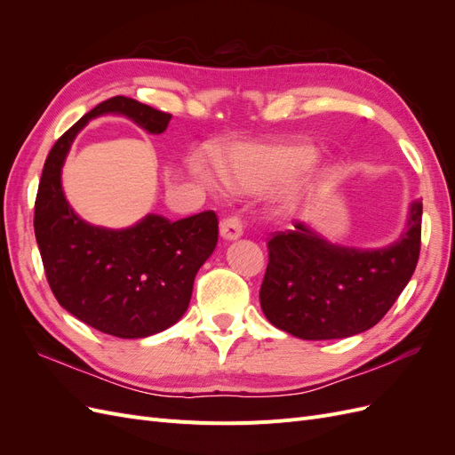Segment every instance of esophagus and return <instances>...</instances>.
<instances>
[{
  "mask_svg": "<svg viewBox=\"0 0 455 455\" xmlns=\"http://www.w3.org/2000/svg\"><path fill=\"white\" fill-rule=\"evenodd\" d=\"M220 235H222L226 241L239 239L243 235V222L239 216H228L220 222Z\"/></svg>",
  "mask_w": 455,
  "mask_h": 455,
  "instance_id": "1",
  "label": "esophagus"
}]
</instances>
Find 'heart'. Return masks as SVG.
Returning <instances> with one entry per match:
<instances>
[{"label":"heart","mask_w":455,"mask_h":455,"mask_svg":"<svg viewBox=\"0 0 455 455\" xmlns=\"http://www.w3.org/2000/svg\"><path fill=\"white\" fill-rule=\"evenodd\" d=\"M316 159L319 154L309 144H235L218 157V169L196 161L191 172L212 191L226 182L244 194H258L299 180L313 171ZM306 199L307 188L294 186L281 197L279 206L284 212H292Z\"/></svg>","instance_id":"obj_1"}]
</instances>
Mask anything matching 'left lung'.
<instances>
[{"label": "left lung", "instance_id": "left-lung-1", "mask_svg": "<svg viewBox=\"0 0 455 455\" xmlns=\"http://www.w3.org/2000/svg\"><path fill=\"white\" fill-rule=\"evenodd\" d=\"M423 204H410L406 231L383 249H349L296 222L267 241L259 288L267 321L301 339H338L378 324L414 275Z\"/></svg>", "mask_w": 455, "mask_h": 455}]
</instances>
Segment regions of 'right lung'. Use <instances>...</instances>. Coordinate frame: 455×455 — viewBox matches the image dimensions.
Returning <instances> with one entry per match:
<instances>
[{
  "instance_id": "right-lung-1",
  "label": "right lung",
  "mask_w": 455,
  "mask_h": 455,
  "mask_svg": "<svg viewBox=\"0 0 455 455\" xmlns=\"http://www.w3.org/2000/svg\"><path fill=\"white\" fill-rule=\"evenodd\" d=\"M119 114L151 134L171 114L127 96L100 102L49 151L34 209L36 241L51 291L76 319L116 338L163 332L186 313L194 281L218 243V216L204 211L171 220L148 214L127 229L87 224L68 204L60 172L77 132L92 117Z\"/></svg>"
}]
</instances>
